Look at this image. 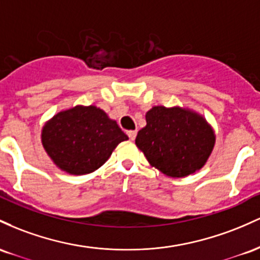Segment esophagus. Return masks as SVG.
Returning <instances> with one entry per match:
<instances>
[{"label":"esophagus","mask_w":260,"mask_h":260,"mask_svg":"<svg viewBox=\"0 0 260 260\" xmlns=\"http://www.w3.org/2000/svg\"><path fill=\"white\" fill-rule=\"evenodd\" d=\"M136 135H138V133H136V130H130V131H127V136H129V139L130 140H135V138H136Z\"/></svg>","instance_id":"1"}]
</instances>
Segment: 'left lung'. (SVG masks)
<instances>
[{
    "label": "left lung",
    "instance_id": "left-lung-1",
    "mask_svg": "<svg viewBox=\"0 0 260 260\" xmlns=\"http://www.w3.org/2000/svg\"><path fill=\"white\" fill-rule=\"evenodd\" d=\"M135 144L152 167L172 178L200 171L214 151L216 135L209 121L184 107L154 106Z\"/></svg>",
    "mask_w": 260,
    "mask_h": 260
}]
</instances>
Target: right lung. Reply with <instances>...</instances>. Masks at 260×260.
Segmentation results:
<instances>
[{"label": "right lung", "mask_w": 260, "mask_h": 260, "mask_svg": "<svg viewBox=\"0 0 260 260\" xmlns=\"http://www.w3.org/2000/svg\"><path fill=\"white\" fill-rule=\"evenodd\" d=\"M40 138L52 163L72 176L97 171L116 146L129 140L116 121L95 106L61 110L44 124Z\"/></svg>", "instance_id": "1"}]
</instances>
